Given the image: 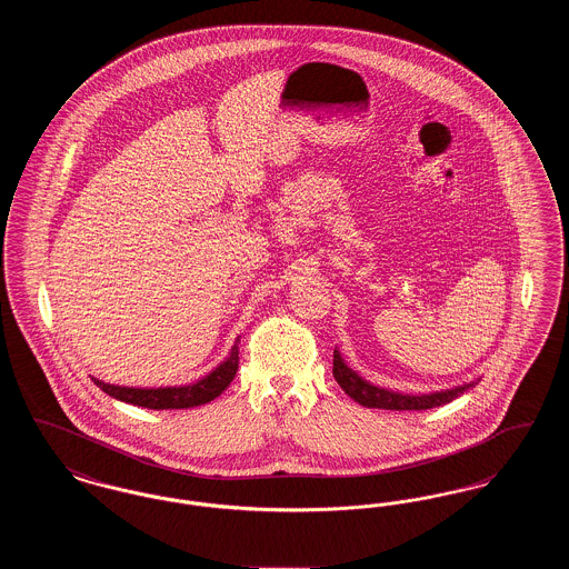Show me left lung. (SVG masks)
<instances>
[{
    "mask_svg": "<svg viewBox=\"0 0 569 569\" xmlns=\"http://www.w3.org/2000/svg\"><path fill=\"white\" fill-rule=\"evenodd\" d=\"M332 376L356 403L365 407H378V409H397V411H407V409L420 411V409L443 406L473 386V383H462L457 388L431 392V395H401V392H392V390H386V388H379V386L365 381L341 360V356L337 352L332 360Z\"/></svg>",
    "mask_w": 569,
    "mask_h": 569,
    "instance_id": "obj_1",
    "label": "left lung"
}]
</instances>
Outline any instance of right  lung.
Wrapping results in <instances>:
<instances>
[{
    "label": "right lung",
    "mask_w": 569,
    "mask_h": 569,
    "mask_svg": "<svg viewBox=\"0 0 569 569\" xmlns=\"http://www.w3.org/2000/svg\"><path fill=\"white\" fill-rule=\"evenodd\" d=\"M237 369H239V348L234 343L230 356L217 367L216 371L188 386L128 388V386H114L96 378L93 383L102 388L112 399L130 406L147 407V409H188V407L204 406L217 399L230 386V381L237 376Z\"/></svg>",
    "instance_id": "obj_1"
}]
</instances>
